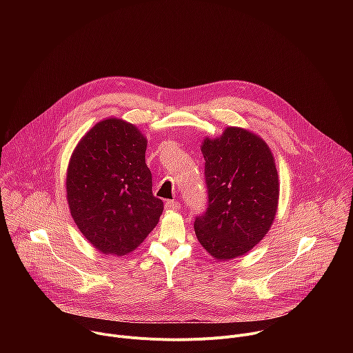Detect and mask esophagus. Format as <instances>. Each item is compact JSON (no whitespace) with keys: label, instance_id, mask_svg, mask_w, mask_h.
Returning <instances> with one entry per match:
<instances>
[{"label":"esophagus","instance_id":"esophagus-1","mask_svg":"<svg viewBox=\"0 0 353 353\" xmlns=\"http://www.w3.org/2000/svg\"><path fill=\"white\" fill-rule=\"evenodd\" d=\"M165 208L170 210V211H179L181 208V204L177 203V201L170 199V201H166V203H165Z\"/></svg>","mask_w":353,"mask_h":353}]
</instances>
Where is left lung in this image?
I'll use <instances>...</instances> for the list:
<instances>
[{
	"label": "left lung",
	"mask_w": 353,
	"mask_h": 353,
	"mask_svg": "<svg viewBox=\"0 0 353 353\" xmlns=\"http://www.w3.org/2000/svg\"><path fill=\"white\" fill-rule=\"evenodd\" d=\"M205 159L208 208L195 218L198 241L218 260L245 254L270 230L279 181L270 146L259 135L228 127L201 146Z\"/></svg>",
	"instance_id": "obj_1"
}]
</instances>
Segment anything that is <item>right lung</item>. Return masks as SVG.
<instances>
[{"instance_id":"add662e5","label":"right lung","mask_w":353,"mask_h":353,"mask_svg":"<svg viewBox=\"0 0 353 353\" xmlns=\"http://www.w3.org/2000/svg\"><path fill=\"white\" fill-rule=\"evenodd\" d=\"M146 138L120 119L92 127L74 149L67 201L86 240L103 254L125 256L158 225L163 201L152 194Z\"/></svg>"}]
</instances>
